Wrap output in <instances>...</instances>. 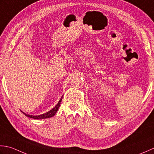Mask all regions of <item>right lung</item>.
<instances>
[{"label":"right lung","instance_id":"1","mask_svg":"<svg viewBox=\"0 0 154 154\" xmlns=\"http://www.w3.org/2000/svg\"><path fill=\"white\" fill-rule=\"evenodd\" d=\"M62 97H63V96H62L60 99L59 102H58L57 104H56L54 108H53L52 109H51V110L48 111V112H46L45 113V114H41V115H38V116H33V115H30V114H26V113H24V112L21 111L23 113V114L26 116L29 117V118H33V119H36V120H40V119H46V118H51L52 116H54L55 115V114L56 112H57L58 109L60 107V103H61V101L62 100Z\"/></svg>","mask_w":154,"mask_h":154}]
</instances>
